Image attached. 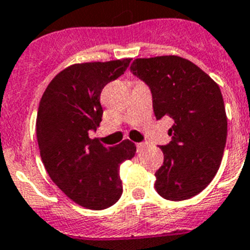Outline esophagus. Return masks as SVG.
I'll return each instance as SVG.
<instances>
[{
	"instance_id": "34e87169",
	"label": "esophagus",
	"mask_w": 250,
	"mask_h": 250,
	"mask_svg": "<svg viewBox=\"0 0 250 250\" xmlns=\"http://www.w3.org/2000/svg\"><path fill=\"white\" fill-rule=\"evenodd\" d=\"M136 147H137V151H138V152H141V151L144 150L145 147H146V144H144V142H140V144L136 145Z\"/></svg>"
}]
</instances>
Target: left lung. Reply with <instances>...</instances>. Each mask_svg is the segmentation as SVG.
Here are the masks:
<instances>
[{
    "label": "left lung",
    "instance_id": "8db88e82",
    "mask_svg": "<svg viewBox=\"0 0 250 250\" xmlns=\"http://www.w3.org/2000/svg\"><path fill=\"white\" fill-rule=\"evenodd\" d=\"M131 72L150 87L156 119L170 117L171 141L160 146L164 163L155 189L169 201L202 192L221 164L228 118L219 85L200 67L178 56L137 58Z\"/></svg>",
    "mask_w": 250,
    "mask_h": 250
}]
</instances>
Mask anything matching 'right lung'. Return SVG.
Wrapping results in <instances>:
<instances>
[{
	"label": "right lung",
	"instance_id": "add662e5",
	"mask_svg": "<svg viewBox=\"0 0 250 250\" xmlns=\"http://www.w3.org/2000/svg\"><path fill=\"white\" fill-rule=\"evenodd\" d=\"M129 62L72 64L50 81L39 103L37 138L45 170L70 200L86 208H108L121 198L119 167L135 156L129 140L105 147L89 137L102 122V90L123 75Z\"/></svg>",
	"mask_w": 250,
	"mask_h": 250
}]
</instances>
